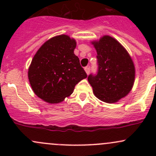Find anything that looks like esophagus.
<instances>
[{
	"label": "esophagus",
	"mask_w": 156,
	"mask_h": 156,
	"mask_svg": "<svg viewBox=\"0 0 156 156\" xmlns=\"http://www.w3.org/2000/svg\"><path fill=\"white\" fill-rule=\"evenodd\" d=\"M84 70H85L86 73H87V75H89L90 71V66H86L85 68H84Z\"/></svg>",
	"instance_id": "esophagus-1"
}]
</instances>
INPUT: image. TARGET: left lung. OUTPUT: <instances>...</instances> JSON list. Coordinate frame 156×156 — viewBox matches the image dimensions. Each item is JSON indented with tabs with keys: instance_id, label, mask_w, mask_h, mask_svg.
Returning a JSON list of instances; mask_svg holds the SVG:
<instances>
[{
	"instance_id": "1",
	"label": "left lung",
	"mask_w": 156,
	"mask_h": 156,
	"mask_svg": "<svg viewBox=\"0 0 156 156\" xmlns=\"http://www.w3.org/2000/svg\"><path fill=\"white\" fill-rule=\"evenodd\" d=\"M97 53V75H88V81L99 100L114 103L129 94L133 87L135 68L131 57L118 41L108 35L93 41Z\"/></svg>"
}]
</instances>
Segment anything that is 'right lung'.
Listing matches in <instances>:
<instances>
[{"instance_id": "obj_1", "label": "right lung", "mask_w": 156, "mask_h": 156, "mask_svg": "<svg viewBox=\"0 0 156 156\" xmlns=\"http://www.w3.org/2000/svg\"><path fill=\"white\" fill-rule=\"evenodd\" d=\"M75 39L66 34L47 41L31 60L28 76L34 94L49 103H58L73 93L75 86L87 78L75 56Z\"/></svg>"}]
</instances>
